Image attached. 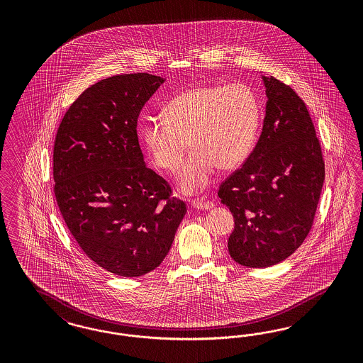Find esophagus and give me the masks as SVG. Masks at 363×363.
<instances>
[{
	"label": "esophagus",
	"instance_id": "34e87169",
	"mask_svg": "<svg viewBox=\"0 0 363 363\" xmlns=\"http://www.w3.org/2000/svg\"><path fill=\"white\" fill-rule=\"evenodd\" d=\"M191 205L199 210H208L211 209L214 206V203L211 201H206V199H202V198H194L191 201Z\"/></svg>",
	"mask_w": 363,
	"mask_h": 363
}]
</instances>
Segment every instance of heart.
Segmentation results:
<instances>
[{
	"instance_id": "obj_1",
	"label": "heart",
	"mask_w": 363,
	"mask_h": 363,
	"mask_svg": "<svg viewBox=\"0 0 363 363\" xmlns=\"http://www.w3.org/2000/svg\"><path fill=\"white\" fill-rule=\"evenodd\" d=\"M164 113L145 122L143 143L155 165L173 172L190 140L194 152L177 174L185 193L206 186L217 167L241 166L253 150L261 120L258 96L243 82L189 89L170 99Z\"/></svg>"
}]
</instances>
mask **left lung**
Here are the masks:
<instances>
[{
  "label": "left lung",
  "mask_w": 363,
  "mask_h": 363,
  "mask_svg": "<svg viewBox=\"0 0 363 363\" xmlns=\"http://www.w3.org/2000/svg\"><path fill=\"white\" fill-rule=\"evenodd\" d=\"M262 79L267 96L262 133L218 190L234 217L229 254L255 269L282 262L305 241L325 181L322 149L305 102L273 76Z\"/></svg>",
  "instance_id": "8db88e82"
}]
</instances>
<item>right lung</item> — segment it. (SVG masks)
Masks as SVG:
<instances>
[{
  "mask_svg": "<svg viewBox=\"0 0 363 363\" xmlns=\"http://www.w3.org/2000/svg\"><path fill=\"white\" fill-rule=\"evenodd\" d=\"M147 73L91 85L55 135V196L84 253L110 273L140 277L164 261L186 213L184 201L145 165L137 121L164 84Z\"/></svg>",
  "mask_w": 363,
  "mask_h": 363,
  "instance_id": "obj_1",
  "label": "right lung"
}]
</instances>
